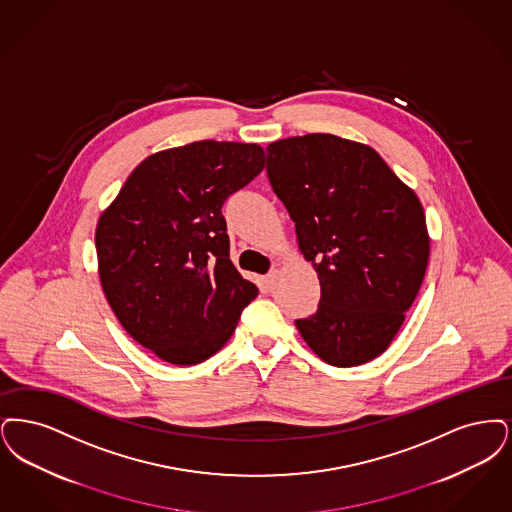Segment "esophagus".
Returning a JSON list of instances; mask_svg holds the SVG:
<instances>
[{
    "label": "esophagus",
    "mask_w": 512,
    "mask_h": 512,
    "mask_svg": "<svg viewBox=\"0 0 512 512\" xmlns=\"http://www.w3.org/2000/svg\"><path fill=\"white\" fill-rule=\"evenodd\" d=\"M275 281H277V269H273V271H269L266 277H264V287L266 290L273 289V285H275Z\"/></svg>",
    "instance_id": "34e87169"
}]
</instances>
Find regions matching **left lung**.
I'll use <instances>...</instances> for the list:
<instances>
[{
  "label": "left lung",
  "mask_w": 512,
  "mask_h": 512,
  "mask_svg": "<svg viewBox=\"0 0 512 512\" xmlns=\"http://www.w3.org/2000/svg\"><path fill=\"white\" fill-rule=\"evenodd\" d=\"M267 178L317 271V312L296 327L317 356L354 367L380 356L423 285L421 200L369 145L331 134L267 147Z\"/></svg>",
  "instance_id": "8db88e82"
}]
</instances>
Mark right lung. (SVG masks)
Masks as SVG:
<instances>
[{"label": "right lung", "mask_w": 512, "mask_h": 512, "mask_svg": "<svg viewBox=\"0 0 512 512\" xmlns=\"http://www.w3.org/2000/svg\"><path fill=\"white\" fill-rule=\"evenodd\" d=\"M266 166L260 145L195 141L145 158L95 231L99 279L128 334L174 365L222 350L254 283L229 260L223 202Z\"/></svg>", "instance_id": "obj_1"}]
</instances>
